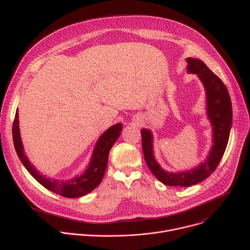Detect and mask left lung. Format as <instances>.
Returning <instances> with one entry per match:
<instances>
[{"mask_svg":"<svg viewBox=\"0 0 250 250\" xmlns=\"http://www.w3.org/2000/svg\"><path fill=\"white\" fill-rule=\"evenodd\" d=\"M187 63L188 72L197 74L206 88L208 115L213 126V146L208 157L201 165L185 172L169 173L164 171L154 159L151 132L148 129H141L145 160L151 173L161 183L168 186H192L202 182L215 171L226 151L232 122L231 101L224 82L203 61L188 58Z\"/></svg>","mask_w":250,"mask_h":250,"instance_id":"8db88e82","label":"left lung"}]
</instances>
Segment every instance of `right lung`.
<instances>
[{
  "mask_svg": "<svg viewBox=\"0 0 250 250\" xmlns=\"http://www.w3.org/2000/svg\"><path fill=\"white\" fill-rule=\"evenodd\" d=\"M18 118L19 113L17 111L13 124V139L17 154L30 175L44 188L65 198H78L92 192L101 183L106 165H108L110 150L121 134L123 128L122 124H117L111 126L101 135L96 145L92 161L84 174L68 181H58L40 174L29 163L24 155L20 136Z\"/></svg>",
  "mask_w": 250,
  "mask_h": 250,
  "instance_id": "obj_1",
  "label": "right lung"
}]
</instances>
